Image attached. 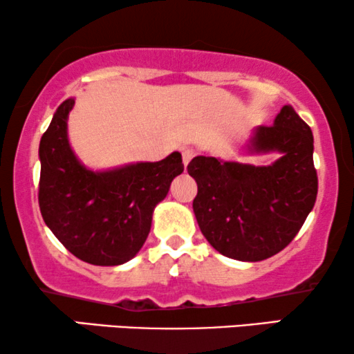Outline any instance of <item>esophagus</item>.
<instances>
[{"label":"esophagus","mask_w":354,"mask_h":354,"mask_svg":"<svg viewBox=\"0 0 354 354\" xmlns=\"http://www.w3.org/2000/svg\"><path fill=\"white\" fill-rule=\"evenodd\" d=\"M195 156V151L194 149H190V148H185V149H182V159H183V166H187L188 162H190L192 160V158H194Z\"/></svg>","instance_id":"1"}]
</instances>
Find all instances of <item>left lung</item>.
Listing matches in <instances>:
<instances>
[{
	"label": "left lung",
	"instance_id": "1",
	"mask_svg": "<svg viewBox=\"0 0 354 354\" xmlns=\"http://www.w3.org/2000/svg\"><path fill=\"white\" fill-rule=\"evenodd\" d=\"M252 151L283 156L267 167L196 156L187 171L196 180L194 211L206 241L234 260L260 261L281 252L317 198L314 136L289 105L273 125H260Z\"/></svg>",
	"mask_w": 354,
	"mask_h": 354
}]
</instances>
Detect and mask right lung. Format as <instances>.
I'll return each instance as SVG.
<instances>
[{
  "instance_id": "1",
  "label": "right lung",
  "mask_w": 354,
  "mask_h": 354,
  "mask_svg": "<svg viewBox=\"0 0 354 354\" xmlns=\"http://www.w3.org/2000/svg\"><path fill=\"white\" fill-rule=\"evenodd\" d=\"M73 105V99L59 105L40 140V213L73 255L91 265L115 267L143 247L154 206L183 172L182 154L113 171H87L68 143Z\"/></svg>"
}]
</instances>
